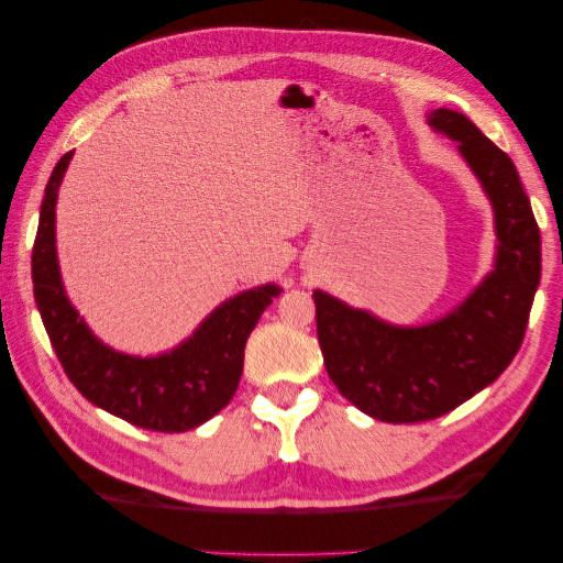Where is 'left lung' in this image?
I'll use <instances>...</instances> for the list:
<instances>
[{
	"instance_id": "1",
	"label": "left lung",
	"mask_w": 563,
	"mask_h": 563,
	"mask_svg": "<svg viewBox=\"0 0 563 563\" xmlns=\"http://www.w3.org/2000/svg\"><path fill=\"white\" fill-rule=\"evenodd\" d=\"M429 124L459 142L496 211V269L454 314L421 329L382 324L314 291L329 379L356 409L389 423L454 411L499 379L527 334L541 279V232L514 162L474 122L437 109Z\"/></svg>"
}]
</instances>
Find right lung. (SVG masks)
I'll return each instance as SVG.
<instances>
[{"mask_svg":"<svg viewBox=\"0 0 563 563\" xmlns=\"http://www.w3.org/2000/svg\"><path fill=\"white\" fill-rule=\"evenodd\" d=\"M69 159L71 152L62 156L47 181L32 246L34 299L54 354L69 382L99 409L164 434L195 429L232 401L246 339L282 289L269 284L221 303L172 354L134 358L107 349L64 297L54 252V201Z\"/></svg>","mask_w":563,"mask_h":563,"instance_id":"right-lung-1","label":"right lung"}]
</instances>
